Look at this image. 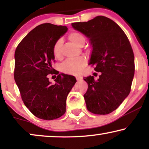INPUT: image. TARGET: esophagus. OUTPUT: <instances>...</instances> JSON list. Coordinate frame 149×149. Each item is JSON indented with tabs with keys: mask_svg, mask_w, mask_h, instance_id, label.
Wrapping results in <instances>:
<instances>
[{
	"mask_svg": "<svg viewBox=\"0 0 149 149\" xmlns=\"http://www.w3.org/2000/svg\"><path fill=\"white\" fill-rule=\"evenodd\" d=\"M82 77H76V79H77V81H81V80H82Z\"/></svg>",
	"mask_w": 149,
	"mask_h": 149,
	"instance_id": "esophagus-1",
	"label": "esophagus"
}]
</instances>
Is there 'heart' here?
I'll use <instances>...</instances> for the list:
<instances>
[{
  "label": "heart",
  "instance_id": "obj_1",
  "mask_svg": "<svg viewBox=\"0 0 149 149\" xmlns=\"http://www.w3.org/2000/svg\"><path fill=\"white\" fill-rule=\"evenodd\" d=\"M68 38L70 41L79 47H83L85 42V38L83 34L79 32H72L69 34ZM63 40L59 38L55 42L53 46V54L56 59L60 60L63 56ZM87 61L84 58L69 59L62 64V70L67 74L79 75L83 72L86 66Z\"/></svg>",
  "mask_w": 149,
  "mask_h": 149
}]
</instances>
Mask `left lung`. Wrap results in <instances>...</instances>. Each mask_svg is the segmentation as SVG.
I'll list each match as a JSON object with an SVG mask.
<instances>
[{
    "instance_id": "obj_1",
    "label": "left lung",
    "mask_w": 149,
    "mask_h": 149,
    "mask_svg": "<svg viewBox=\"0 0 149 149\" xmlns=\"http://www.w3.org/2000/svg\"><path fill=\"white\" fill-rule=\"evenodd\" d=\"M90 40L89 64L102 72L97 81L84 77L88 85L84 94L87 109L96 115H107L119 107L131 90L134 76V56L123 30L113 20L97 16L85 22L72 24Z\"/></svg>"
}]
</instances>
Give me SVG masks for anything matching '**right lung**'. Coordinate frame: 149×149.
Listing matches in <instances>:
<instances>
[{
	"mask_svg": "<svg viewBox=\"0 0 149 149\" xmlns=\"http://www.w3.org/2000/svg\"><path fill=\"white\" fill-rule=\"evenodd\" d=\"M67 30L66 26L42 24L31 30L15 49L14 79L24 104L39 119L53 120L64 115L67 96L77 82L74 77L58 74L52 68L53 46ZM49 74H58L55 84L48 81Z\"/></svg>",
	"mask_w": 149,
	"mask_h": 149,
	"instance_id": "1",
	"label": "right lung"
}]
</instances>
